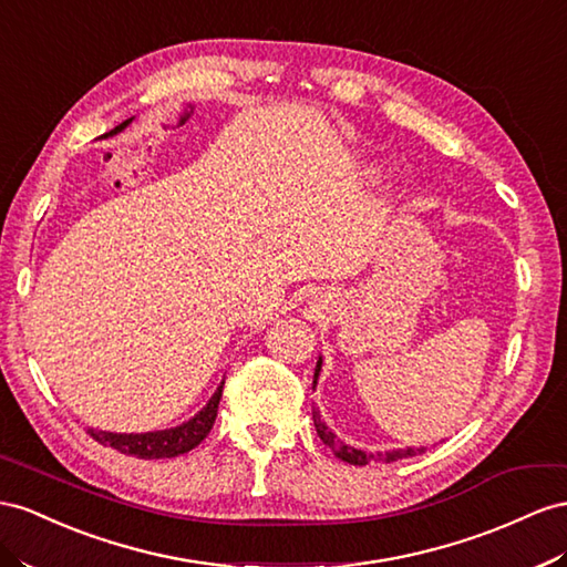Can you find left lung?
Listing matches in <instances>:
<instances>
[{
	"mask_svg": "<svg viewBox=\"0 0 567 567\" xmlns=\"http://www.w3.org/2000/svg\"><path fill=\"white\" fill-rule=\"evenodd\" d=\"M321 372V358L317 360V367H315V386H317V377ZM312 420H315V426H317V434L319 439L327 443V446L333 451L336 457H341L343 463H350V465H370V463H395V461H403V457H412L422 453L424 449H398V451H386V453H367V451H360V449H353L348 446V443L336 439V434L329 430V426L321 422L319 412L312 410Z\"/></svg>",
	"mask_w": 567,
	"mask_h": 567,
	"instance_id": "1",
	"label": "left lung"
}]
</instances>
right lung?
Instances as JSON below:
<instances>
[{"label":"right lung","mask_w":567,"mask_h":567,"mask_svg":"<svg viewBox=\"0 0 567 567\" xmlns=\"http://www.w3.org/2000/svg\"><path fill=\"white\" fill-rule=\"evenodd\" d=\"M121 131L118 126L104 135H114ZM221 391H224V381L221 386L214 391L209 398V403L197 412V415L188 422H183L178 426H172V430H162V432H147V434H114V432H97V430H87V434L95 441H100L102 446H112L118 453L143 457V461H159V457H176L193 451L195 446H200L209 430L214 426V420H217V410L221 401Z\"/></svg>","instance_id":"add662e5"}]
</instances>
